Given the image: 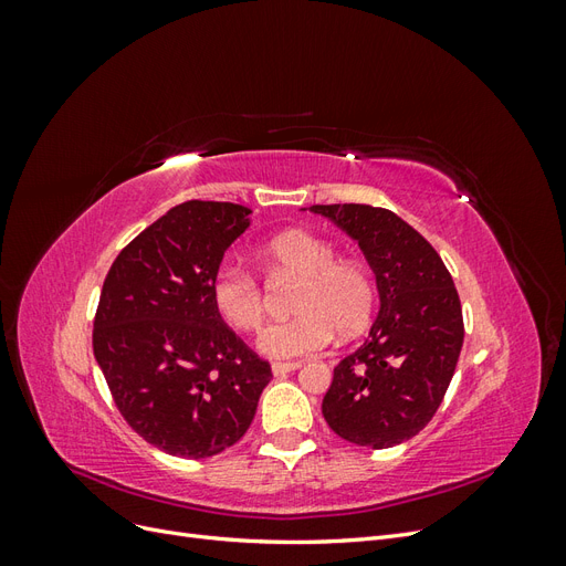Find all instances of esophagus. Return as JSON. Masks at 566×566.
I'll use <instances>...</instances> for the list:
<instances>
[{
  "instance_id": "obj_1",
  "label": "esophagus",
  "mask_w": 566,
  "mask_h": 566,
  "mask_svg": "<svg viewBox=\"0 0 566 566\" xmlns=\"http://www.w3.org/2000/svg\"><path fill=\"white\" fill-rule=\"evenodd\" d=\"M300 366H302L300 361H276V364H271V370H273V375H285V373L297 370Z\"/></svg>"
}]
</instances>
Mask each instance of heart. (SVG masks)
Returning a JSON list of instances; mask_svg holds the SVG:
<instances>
[{"mask_svg": "<svg viewBox=\"0 0 566 566\" xmlns=\"http://www.w3.org/2000/svg\"><path fill=\"white\" fill-rule=\"evenodd\" d=\"M335 248L306 231H285L264 248V260L276 273L300 279L293 300L297 316L269 323L256 337V347L273 361H287L321 352L335 331L342 337L361 333L375 306L370 273L356 262L335 260ZM212 304L238 331L260 328L264 318L262 287L248 271L221 266L212 279Z\"/></svg>", "mask_w": 566, "mask_h": 566, "instance_id": "obj_1", "label": "heart"}]
</instances>
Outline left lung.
Wrapping results in <instances>:
<instances>
[{"instance_id":"8db88e82","label":"left lung","mask_w":566,"mask_h":566,"mask_svg":"<svg viewBox=\"0 0 566 566\" xmlns=\"http://www.w3.org/2000/svg\"><path fill=\"white\" fill-rule=\"evenodd\" d=\"M358 243L380 312L368 339L335 366L323 397L331 430L356 447L391 449L432 420L460 356L462 310L437 250L401 217L370 205H312Z\"/></svg>"}]
</instances>
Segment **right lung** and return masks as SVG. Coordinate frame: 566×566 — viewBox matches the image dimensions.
Masks as SVG:
<instances>
[{
    "label": "right lung",
    "instance_id": "1",
    "mask_svg": "<svg viewBox=\"0 0 566 566\" xmlns=\"http://www.w3.org/2000/svg\"><path fill=\"white\" fill-rule=\"evenodd\" d=\"M250 224L245 205L181 202L117 254L101 290L96 364L132 430L169 455L200 460L233 447L271 380L210 293Z\"/></svg>",
    "mask_w": 566,
    "mask_h": 566
}]
</instances>
